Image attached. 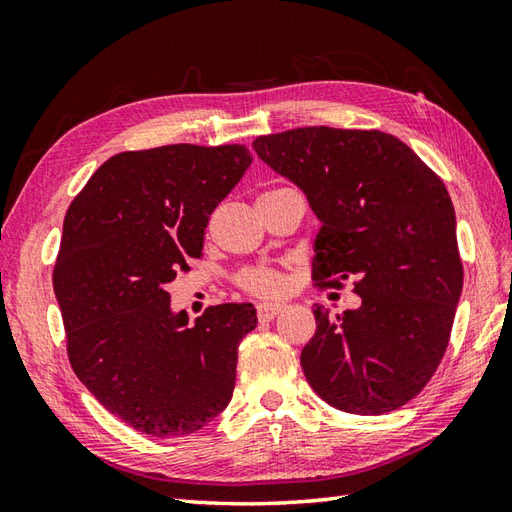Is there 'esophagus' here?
Masks as SVG:
<instances>
[{"label":"esophagus","mask_w":512,"mask_h":512,"mask_svg":"<svg viewBox=\"0 0 512 512\" xmlns=\"http://www.w3.org/2000/svg\"><path fill=\"white\" fill-rule=\"evenodd\" d=\"M279 312H284V306H279V303H262L257 308V317L259 321H273Z\"/></svg>","instance_id":"1"}]
</instances>
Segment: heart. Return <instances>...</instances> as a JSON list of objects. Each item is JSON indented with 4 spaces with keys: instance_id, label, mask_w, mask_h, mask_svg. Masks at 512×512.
Listing matches in <instances>:
<instances>
[{
    "instance_id": "b5f03b06",
    "label": "heart",
    "mask_w": 512,
    "mask_h": 512,
    "mask_svg": "<svg viewBox=\"0 0 512 512\" xmlns=\"http://www.w3.org/2000/svg\"><path fill=\"white\" fill-rule=\"evenodd\" d=\"M237 284L242 290L250 292L255 297H279L284 295L286 290V279L279 270L273 268H264V266H255V268H246L242 275L237 277Z\"/></svg>"
}]
</instances>
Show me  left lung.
Segmentation results:
<instances>
[{
  "label": "left lung",
  "mask_w": 512,
  "mask_h": 512,
  "mask_svg": "<svg viewBox=\"0 0 512 512\" xmlns=\"http://www.w3.org/2000/svg\"><path fill=\"white\" fill-rule=\"evenodd\" d=\"M270 169L295 182L321 220L312 279L361 306L332 319L301 352L328 405L380 416L418 396L447 352L462 295L455 211L444 182L396 136L378 129L299 127L253 140Z\"/></svg>",
  "instance_id": "1"
}]
</instances>
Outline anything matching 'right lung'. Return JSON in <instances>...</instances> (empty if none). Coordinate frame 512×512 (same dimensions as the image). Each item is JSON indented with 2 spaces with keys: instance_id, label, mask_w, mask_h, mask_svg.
I'll return each instance as SVG.
<instances>
[{
  "instance_id": "add662e5",
  "label": "right lung",
  "mask_w": 512,
  "mask_h": 512,
  "mask_svg": "<svg viewBox=\"0 0 512 512\" xmlns=\"http://www.w3.org/2000/svg\"><path fill=\"white\" fill-rule=\"evenodd\" d=\"M253 156L244 145L123 151L92 173L63 220L52 284L81 383L129 427L180 438L226 409L253 303L189 325L167 284L202 255L209 217Z\"/></svg>"
}]
</instances>
